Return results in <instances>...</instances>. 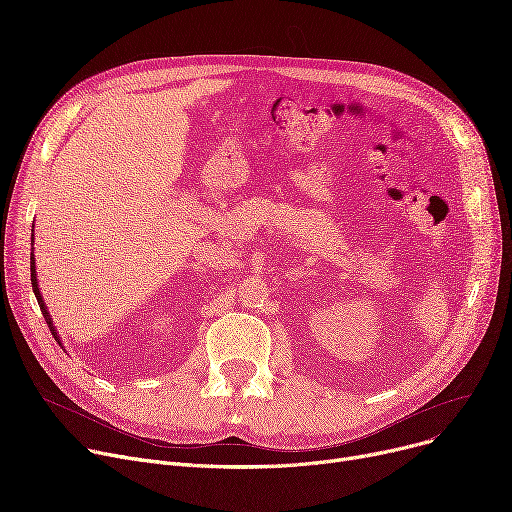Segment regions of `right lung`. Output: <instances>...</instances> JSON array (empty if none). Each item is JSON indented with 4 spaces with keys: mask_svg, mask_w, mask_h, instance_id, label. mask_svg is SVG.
Instances as JSON below:
<instances>
[{
    "mask_svg": "<svg viewBox=\"0 0 512 512\" xmlns=\"http://www.w3.org/2000/svg\"><path fill=\"white\" fill-rule=\"evenodd\" d=\"M31 284H33V292H35V297H37V303H39V307H41V313H43V317H45V321H47V328H49V332L53 334V338H56V342H58V344H62V342H60V336H58V330H56V326H53L51 315H49V311H47V307H45V303H43V294H41V290H39V284H37L35 255L31 257Z\"/></svg>",
    "mask_w": 512,
    "mask_h": 512,
    "instance_id": "1",
    "label": "right lung"
}]
</instances>
